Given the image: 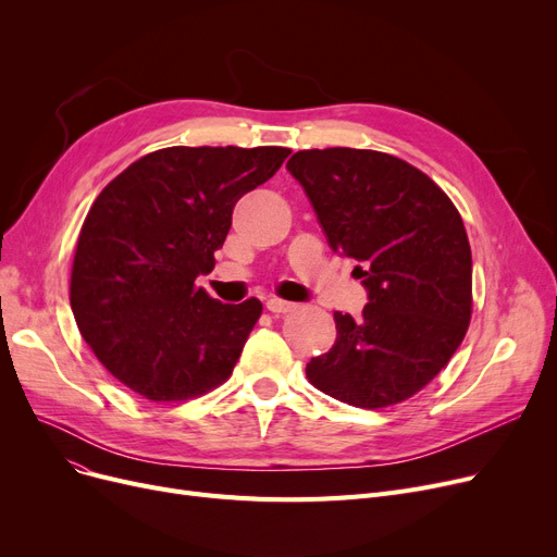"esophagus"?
Returning <instances> with one entry per match:
<instances>
[{
	"label": "esophagus",
	"mask_w": 557,
	"mask_h": 557,
	"mask_svg": "<svg viewBox=\"0 0 557 557\" xmlns=\"http://www.w3.org/2000/svg\"><path fill=\"white\" fill-rule=\"evenodd\" d=\"M294 307H296L294 302H286V300H280V298H269L267 300V309L271 313H286V311H290Z\"/></svg>",
	"instance_id": "esophagus-1"
}]
</instances>
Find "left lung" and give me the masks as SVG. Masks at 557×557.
I'll use <instances>...</instances> for the list:
<instances>
[{"label":"left lung","mask_w":557,"mask_h":557,"mask_svg":"<svg viewBox=\"0 0 557 557\" xmlns=\"http://www.w3.org/2000/svg\"><path fill=\"white\" fill-rule=\"evenodd\" d=\"M286 169L330 246L359 261L363 315L334 311L336 343L307 363L325 395L386 408L422 391L454 357L472 315V250L447 194L408 162L363 149H311Z\"/></svg>","instance_id":"obj_1"}]
</instances>
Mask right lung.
<instances>
[{
  "label": "right lung",
  "instance_id": "right-lung-1",
  "mask_svg": "<svg viewBox=\"0 0 557 557\" xmlns=\"http://www.w3.org/2000/svg\"><path fill=\"white\" fill-rule=\"evenodd\" d=\"M282 146H171L97 196L78 234L70 302L106 370L151 401L223 384L261 302L223 305L196 277L214 269L237 200L273 178Z\"/></svg>",
  "mask_w": 557,
  "mask_h": 557
}]
</instances>
